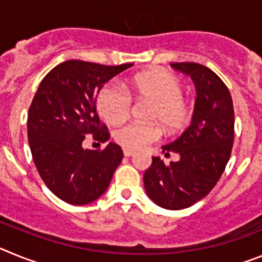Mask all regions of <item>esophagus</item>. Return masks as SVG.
<instances>
[{
	"label": "esophagus",
	"mask_w": 262,
	"mask_h": 262,
	"mask_svg": "<svg viewBox=\"0 0 262 262\" xmlns=\"http://www.w3.org/2000/svg\"><path fill=\"white\" fill-rule=\"evenodd\" d=\"M123 155L126 157H133L134 155H135V152L134 151H129V149H123Z\"/></svg>",
	"instance_id": "obj_1"
}]
</instances>
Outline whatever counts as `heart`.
<instances>
[{
  "mask_svg": "<svg viewBox=\"0 0 262 262\" xmlns=\"http://www.w3.org/2000/svg\"><path fill=\"white\" fill-rule=\"evenodd\" d=\"M129 93L138 101L151 102L147 119L151 123L129 122L115 131V142L129 151L144 149L160 138L161 128L177 131L189 123L191 106L184 98L181 81L172 73L155 71L129 82ZM131 97L118 82H107L97 96V110L110 124L122 123L131 111ZM157 123L155 124L154 122Z\"/></svg>",
  "mask_w": 262,
  "mask_h": 262,
  "instance_id": "b5f03b06",
  "label": "heart"
}]
</instances>
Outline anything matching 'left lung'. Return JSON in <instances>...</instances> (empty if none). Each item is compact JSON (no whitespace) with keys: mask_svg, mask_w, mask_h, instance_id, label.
<instances>
[{"mask_svg":"<svg viewBox=\"0 0 262 262\" xmlns=\"http://www.w3.org/2000/svg\"><path fill=\"white\" fill-rule=\"evenodd\" d=\"M172 68L190 76L196 89L190 126L163 152L180 155L166 165L152 157L144 173L148 196L160 207L181 210L205 198L223 174L232 152L235 113L232 97L221 77L196 62H173Z\"/></svg>","mask_w":262,"mask_h":262,"instance_id":"left-lung-1","label":"left lung"}]
</instances>
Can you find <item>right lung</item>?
I'll return each mask as SVG.
<instances>
[{
	"label": "right lung",
	"mask_w": 262,
	"mask_h": 262,
	"mask_svg": "<svg viewBox=\"0 0 262 262\" xmlns=\"http://www.w3.org/2000/svg\"><path fill=\"white\" fill-rule=\"evenodd\" d=\"M134 64L102 66L68 60L48 72L27 117V138L41 180L71 205H86L102 195L123 159L122 148H82L85 135L105 143L110 134L97 114V94L111 78Z\"/></svg>",
	"instance_id": "1"
}]
</instances>
